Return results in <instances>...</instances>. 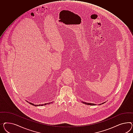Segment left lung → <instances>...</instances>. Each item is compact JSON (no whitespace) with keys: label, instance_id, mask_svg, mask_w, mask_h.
<instances>
[{"label":"left lung","instance_id":"obj_1","mask_svg":"<svg viewBox=\"0 0 133 133\" xmlns=\"http://www.w3.org/2000/svg\"><path fill=\"white\" fill-rule=\"evenodd\" d=\"M82 103H83V104H88V105H96V104H92V103H86V102H81ZM104 103H105V102H104V103H102V104H99V105H100V104H104Z\"/></svg>","mask_w":133,"mask_h":133}]
</instances>
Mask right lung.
Segmentation results:
<instances>
[{"label":"right lung","mask_w":133,"mask_h":133,"mask_svg":"<svg viewBox=\"0 0 133 133\" xmlns=\"http://www.w3.org/2000/svg\"><path fill=\"white\" fill-rule=\"evenodd\" d=\"M29 104H32L33 105H34V106H35V107H39V106H43V105H45L46 104H50L51 103H52V102H50V103H46V104H33V103H30V102H29Z\"/></svg>","instance_id":"obj_1"}]
</instances>
